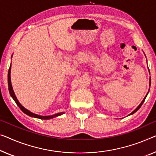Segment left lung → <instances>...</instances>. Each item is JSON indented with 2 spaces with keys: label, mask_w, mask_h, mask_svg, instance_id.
I'll return each instance as SVG.
<instances>
[{
  "label": "left lung",
  "mask_w": 156,
  "mask_h": 156,
  "mask_svg": "<svg viewBox=\"0 0 156 156\" xmlns=\"http://www.w3.org/2000/svg\"><path fill=\"white\" fill-rule=\"evenodd\" d=\"M148 70H149V69H148ZM150 83H151V80H150ZM148 93H147V94H146V97H144V99H143V101L141 102V104H139V106H138V107H137V108H136L135 109V110H134V111H132V112L131 113H130V114H129V115H132V114H133V113H135V112H136V111H137L139 110V108H140V107H141V105H142V104H143V103H144V101H145V99H146V96H147Z\"/></svg>",
  "instance_id": "obj_1"
}]
</instances>
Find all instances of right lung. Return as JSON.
<instances>
[{
  "mask_svg": "<svg viewBox=\"0 0 156 156\" xmlns=\"http://www.w3.org/2000/svg\"><path fill=\"white\" fill-rule=\"evenodd\" d=\"M10 70H11V65L9 68V71H8V88H9V92H10V94L11 95V97H12L14 100L16 102V104H17V106L20 108L21 110H22L23 112L24 113H26L27 115L31 116V117H34V118H39V119H43V120H48V119H51V118H53L55 117H57V116H59L60 115L63 114L64 113H58L57 114L52 115H48V116H43V115H39L37 114H35V113H31V111H29V110L25 108L24 106H22L21 104H20V102L17 100V97H16L15 93H14V91L12 90V84H11V80H10Z\"/></svg>",
  "mask_w": 156,
  "mask_h": 156,
  "instance_id": "right-lung-1",
  "label": "right lung"
}]
</instances>
